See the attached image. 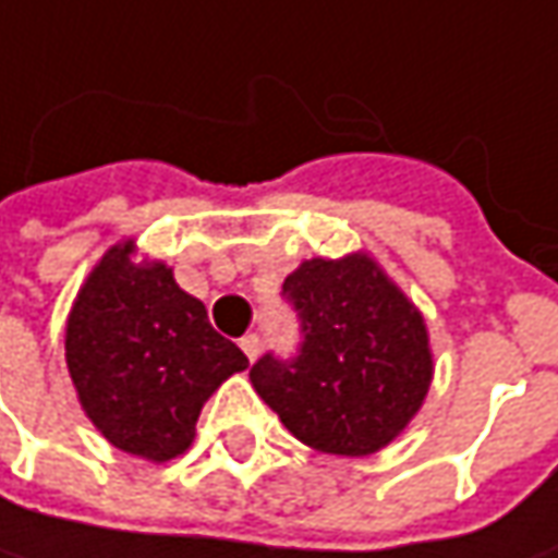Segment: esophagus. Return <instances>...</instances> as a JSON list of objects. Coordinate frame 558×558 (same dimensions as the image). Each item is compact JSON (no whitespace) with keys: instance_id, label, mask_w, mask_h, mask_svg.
Here are the masks:
<instances>
[{"instance_id":"34e87169","label":"esophagus","mask_w":558,"mask_h":558,"mask_svg":"<svg viewBox=\"0 0 558 558\" xmlns=\"http://www.w3.org/2000/svg\"><path fill=\"white\" fill-rule=\"evenodd\" d=\"M239 348L245 351L247 360H254V356L260 354V335H254V332H247L242 341H239Z\"/></svg>"}]
</instances>
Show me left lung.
<instances>
[{
  "instance_id": "8db88e82",
  "label": "left lung",
  "mask_w": 558,
  "mask_h": 558,
  "mask_svg": "<svg viewBox=\"0 0 558 558\" xmlns=\"http://www.w3.org/2000/svg\"><path fill=\"white\" fill-rule=\"evenodd\" d=\"M301 316L294 360L260 356L251 385L301 444L369 457L403 435L435 378L428 326L373 254L311 257L286 276Z\"/></svg>"
}]
</instances>
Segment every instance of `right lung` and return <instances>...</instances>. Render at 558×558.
Instances as JSON below:
<instances>
[{
    "label": "right lung",
    "mask_w": 558,
    "mask_h": 558,
    "mask_svg": "<svg viewBox=\"0 0 558 558\" xmlns=\"http://www.w3.org/2000/svg\"><path fill=\"white\" fill-rule=\"evenodd\" d=\"M111 245L80 286L64 326L76 400L96 432L130 457L167 462L195 440L207 397L247 356L214 332L207 311L163 260Z\"/></svg>",
    "instance_id": "right-lung-1"
}]
</instances>
